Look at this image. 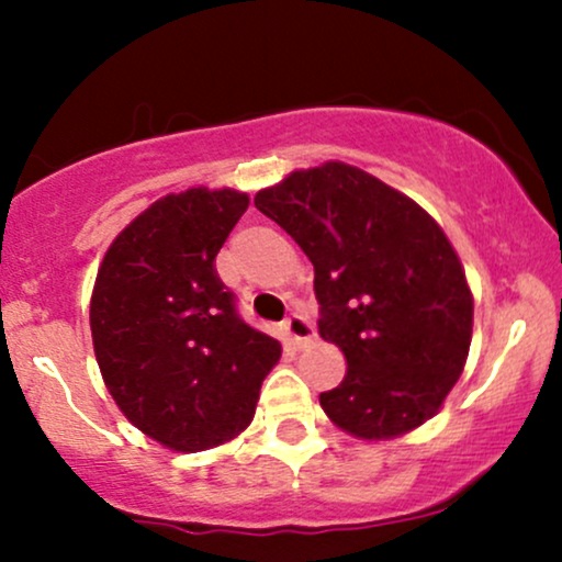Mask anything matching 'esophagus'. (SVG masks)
<instances>
[{"instance_id": "obj_1", "label": "esophagus", "mask_w": 562, "mask_h": 562, "mask_svg": "<svg viewBox=\"0 0 562 562\" xmlns=\"http://www.w3.org/2000/svg\"><path fill=\"white\" fill-rule=\"evenodd\" d=\"M282 333H285L288 344L293 348H299V351H301V348H306L308 344H314V338H317L312 322L299 317V314L282 322Z\"/></svg>"}]
</instances>
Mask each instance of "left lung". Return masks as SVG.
<instances>
[{
    "label": "left lung",
    "instance_id": "obj_1",
    "mask_svg": "<svg viewBox=\"0 0 562 562\" xmlns=\"http://www.w3.org/2000/svg\"><path fill=\"white\" fill-rule=\"evenodd\" d=\"M254 203L314 263L319 335L346 357L338 389L319 393L325 415L364 441L428 423L473 338V293L436 218L340 160L290 171Z\"/></svg>",
    "mask_w": 562,
    "mask_h": 562
}]
</instances>
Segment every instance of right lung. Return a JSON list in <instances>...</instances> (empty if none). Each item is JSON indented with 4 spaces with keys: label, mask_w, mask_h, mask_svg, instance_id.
Instances as JSON below:
<instances>
[{
    "label": "right lung",
    "mask_w": 562,
    "mask_h": 562,
    "mask_svg": "<svg viewBox=\"0 0 562 562\" xmlns=\"http://www.w3.org/2000/svg\"><path fill=\"white\" fill-rule=\"evenodd\" d=\"M250 198L190 187L164 195L105 250L89 303L94 357L124 417L173 451L248 428L280 340L237 317L214 261Z\"/></svg>",
    "instance_id": "1"
}]
</instances>
